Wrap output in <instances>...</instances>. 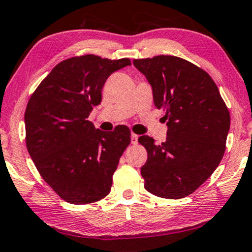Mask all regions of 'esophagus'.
Instances as JSON below:
<instances>
[{"mask_svg": "<svg viewBox=\"0 0 252 252\" xmlns=\"http://www.w3.org/2000/svg\"><path fill=\"white\" fill-rule=\"evenodd\" d=\"M138 138H139V135H136V134H134V133H132V135H131V142H132L133 145L138 144Z\"/></svg>", "mask_w": 252, "mask_h": 252, "instance_id": "obj_1", "label": "esophagus"}]
</instances>
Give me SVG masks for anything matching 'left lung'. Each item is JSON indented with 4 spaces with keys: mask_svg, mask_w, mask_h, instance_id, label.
I'll use <instances>...</instances> for the list:
<instances>
[{
    "mask_svg": "<svg viewBox=\"0 0 252 252\" xmlns=\"http://www.w3.org/2000/svg\"><path fill=\"white\" fill-rule=\"evenodd\" d=\"M133 64L152 85L154 105L166 112L168 126L162 144L148 135L138 139L147 151L145 189L163 198L188 196L221 162L230 113L212 77L190 62L161 55Z\"/></svg>",
    "mask_w": 252,
    "mask_h": 252,
    "instance_id": "8db88e82",
    "label": "left lung"
}]
</instances>
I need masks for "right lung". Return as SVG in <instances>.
Instances as JSON below:
<instances>
[{
	"instance_id": "obj_1",
	"label": "right lung",
	"mask_w": 252,
	"mask_h": 252,
	"mask_svg": "<svg viewBox=\"0 0 252 252\" xmlns=\"http://www.w3.org/2000/svg\"><path fill=\"white\" fill-rule=\"evenodd\" d=\"M127 65H131L128 58H67L56 65L28 101V152L43 180L69 203H93L111 191L131 131L119 125L102 132L88 118L100 104L106 79Z\"/></svg>"
}]
</instances>
